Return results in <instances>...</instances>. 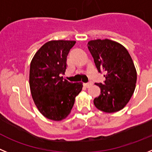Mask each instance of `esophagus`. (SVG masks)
<instances>
[{
	"label": "esophagus",
	"mask_w": 152,
	"mask_h": 152,
	"mask_svg": "<svg viewBox=\"0 0 152 152\" xmlns=\"http://www.w3.org/2000/svg\"><path fill=\"white\" fill-rule=\"evenodd\" d=\"M92 82H88V83H85L84 84V86H86V88H89L90 86H92Z\"/></svg>",
	"instance_id": "esophagus-1"
}]
</instances>
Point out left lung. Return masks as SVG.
<instances>
[{"mask_svg": "<svg viewBox=\"0 0 152 152\" xmlns=\"http://www.w3.org/2000/svg\"><path fill=\"white\" fill-rule=\"evenodd\" d=\"M88 48L99 73L104 72L105 81L95 83L101 95L94 99L98 110L114 113L129 102L136 88L137 73L128 50L120 43L109 39L88 42Z\"/></svg>", "mask_w": 152, "mask_h": 152, "instance_id": "8db88e82", "label": "left lung"}]
</instances>
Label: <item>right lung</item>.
<instances>
[{
    "instance_id": "obj_1",
    "label": "right lung",
    "mask_w": 152,
    "mask_h": 152,
    "mask_svg": "<svg viewBox=\"0 0 152 152\" xmlns=\"http://www.w3.org/2000/svg\"><path fill=\"white\" fill-rule=\"evenodd\" d=\"M75 41H50L35 53L30 64L29 86L32 98L44 117L60 121L70 113L83 83H69L61 75Z\"/></svg>"
}]
</instances>
